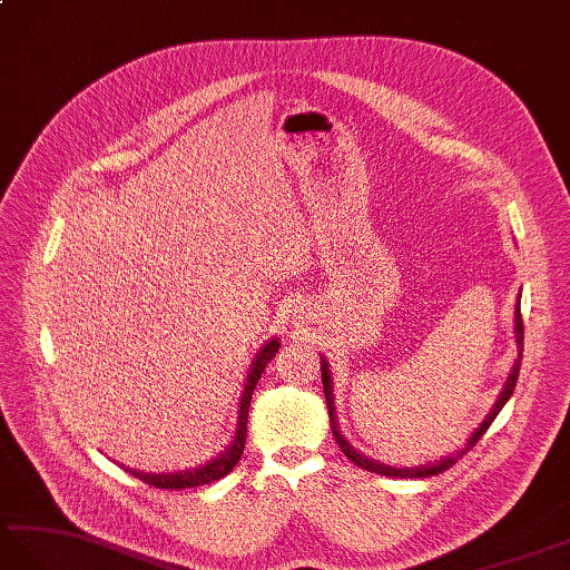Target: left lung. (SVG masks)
Segmentation results:
<instances>
[{"mask_svg":"<svg viewBox=\"0 0 570 570\" xmlns=\"http://www.w3.org/2000/svg\"><path fill=\"white\" fill-rule=\"evenodd\" d=\"M515 343H518V357H515V363H512V370H510V374H508L503 390H501V394H498V399L493 401L491 411L485 413V419L479 423V428L474 430V433L469 435V440L464 442V448L452 452V454H448V456H442V460H438V462H433V464L428 462V464H423V466H392V464H382V462H377V460H370V456H365L363 452H357V450L351 445L348 438H345L343 430L338 428V413H336V404H333V380H331V370H328L326 357H322V384H324V396H326V404H328V421H331V433H333V438H336L338 448L343 450V454L348 456V460H351L353 464H357L360 469H365V471H372V474H382V476H392V479H425V476L442 474V471L450 469L469 448L476 445L479 438L485 433V430H489V425L493 423L495 415L501 413V409L505 406V401L512 396V390H515L518 374H520V360H522V316H520V297H518V304H515Z\"/></svg>","mask_w":570,"mask_h":570,"instance_id":"8db88e82","label":"left lung"}]
</instances>
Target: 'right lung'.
Wrapping results in <instances>:
<instances>
[{
    "instance_id": "add662e5",
    "label": "right lung",
    "mask_w": 570,
    "mask_h": 570,
    "mask_svg": "<svg viewBox=\"0 0 570 570\" xmlns=\"http://www.w3.org/2000/svg\"><path fill=\"white\" fill-rule=\"evenodd\" d=\"M281 348V341L268 338L261 345V351L256 353L252 367H248L246 382H244V392L239 396V411H237V428H234V438L225 452H219L215 460H210L203 466L196 469H186V471H169V474H151V471H137L125 466V471H130L135 479H140L155 489H166V491H180V489H196V485L213 483L222 476H227L229 471L237 466L244 452V442H246V421H248V406H252V394L256 390V384L261 380V372L266 370V365L273 360V355Z\"/></svg>"
}]
</instances>
